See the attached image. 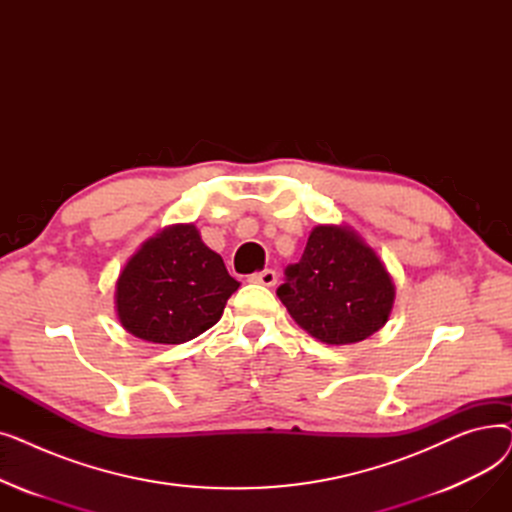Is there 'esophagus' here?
<instances>
[{
  "mask_svg": "<svg viewBox=\"0 0 512 512\" xmlns=\"http://www.w3.org/2000/svg\"><path fill=\"white\" fill-rule=\"evenodd\" d=\"M249 282L263 284V286H274V284L278 282V274H276L274 270H263V272L251 274V276H249Z\"/></svg>",
  "mask_w": 512,
  "mask_h": 512,
  "instance_id": "34e87169",
  "label": "esophagus"
}]
</instances>
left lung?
<instances>
[{
    "mask_svg": "<svg viewBox=\"0 0 512 512\" xmlns=\"http://www.w3.org/2000/svg\"><path fill=\"white\" fill-rule=\"evenodd\" d=\"M278 297L297 324L326 344H353L390 317L394 284L384 263L344 226H317Z\"/></svg>",
    "mask_w": 512,
    "mask_h": 512,
    "instance_id": "1",
    "label": "left lung"
}]
</instances>
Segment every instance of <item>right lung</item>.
<instances>
[{"label":"right lung","instance_id":"right-lung-1","mask_svg":"<svg viewBox=\"0 0 512 512\" xmlns=\"http://www.w3.org/2000/svg\"><path fill=\"white\" fill-rule=\"evenodd\" d=\"M240 286L193 224L170 226L134 255L116 284L122 326L141 340L182 344L209 330Z\"/></svg>","mask_w":512,"mask_h":512}]
</instances>
